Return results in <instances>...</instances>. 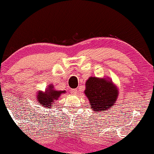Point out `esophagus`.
Returning a JSON list of instances; mask_svg holds the SVG:
<instances>
[{
	"instance_id": "esophagus-1",
	"label": "esophagus",
	"mask_w": 154,
	"mask_h": 154,
	"mask_svg": "<svg viewBox=\"0 0 154 154\" xmlns=\"http://www.w3.org/2000/svg\"><path fill=\"white\" fill-rule=\"evenodd\" d=\"M71 92H72V93L73 94H76L78 92V90L77 89H72V90H71Z\"/></svg>"
}]
</instances>
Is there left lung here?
<instances>
[{"mask_svg": "<svg viewBox=\"0 0 154 154\" xmlns=\"http://www.w3.org/2000/svg\"><path fill=\"white\" fill-rule=\"evenodd\" d=\"M85 94L93 111L99 112L112 108L118 97V90L111 81L90 77L86 82Z\"/></svg>", "mask_w": 154, "mask_h": 154, "instance_id": "8db88e82", "label": "left lung"}]
</instances>
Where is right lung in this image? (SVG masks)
<instances>
[{"label":"right lung","instance_id":"add662e5","mask_svg":"<svg viewBox=\"0 0 154 154\" xmlns=\"http://www.w3.org/2000/svg\"><path fill=\"white\" fill-rule=\"evenodd\" d=\"M53 88H54L53 86L49 85V88L45 91V92H39V94H37V99L38 103H40V104L44 106V108H49L51 104L57 99L60 94L65 92V91L55 90Z\"/></svg>","mask_w":154,"mask_h":154}]
</instances>
